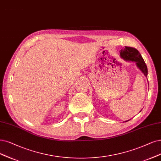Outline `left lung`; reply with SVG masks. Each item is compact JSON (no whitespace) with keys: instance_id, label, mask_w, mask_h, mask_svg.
<instances>
[{"instance_id":"8db88e82","label":"left lung","mask_w":161,"mask_h":161,"mask_svg":"<svg viewBox=\"0 0 161 161\" xmlns=\"http://www.w3.org/2000/svg\"><path fill=\"white\" fill-rule=\"evenodd\" d=\"M120 56L121 58L126 61H131L136 62V64L139 69L143 72L145 76H147V67L143 59L142 56L139 52V51L131 47L125 46L124 49H121L120 51ZM129 121V120H128Z\"/></svg>"}]
</instances>
